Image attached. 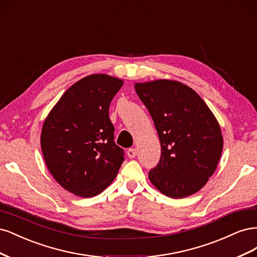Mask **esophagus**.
<instances>
[{"label":"esophagus","mask_w":257,"mask_h":257,"mask_svg":"<svg viewBox=\"0 0 257 257\" xmlns=\"http://www.w3.org/2000/svg\"><path fill=\"white\" fill-rule=\"evenodd\" d=\"M136 154H137V151L136 149H134V148H131V149L127 150V157L130 159H134L136 157Z\"/></svg>","instance_id":"34e87169"}]
</instances>
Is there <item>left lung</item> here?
Listing matches in <instances>:
<instances>
[{
    "instance_id": "8db88e82",
    "label": "left lung",
    "mask_w": 257,
    "mask_h": 257,
    "mask_svg": "<svg viewBox=\"0 0 257 257\" xmlns=\"http://www.w3.org/2000/svg\"><path fill=\"white\" fill-rule=\"evenodd\" d=\"M161 143L151 183L164 195L183 198L198 192L215 172L223 149L219 122L197 93L179 81L136 83Z\"/></svg>"
}]
</instances>
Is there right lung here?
<instances>
[{
	"label": "right lung",
	"mask_w": 257,
	"mask_h": 257,
	"mask_svg": "<svg viewBox=\"0 0 257 257\" xmlns=\"http://www.w3.org/2000/svg\"><path fill=\"white\" fill-rule=\"evenodd\" d=\"M122 84L105 74L84 77L65 91L44 122L41 147L46 165L62 188L77 196L102 193L124 161L108 112Z\"/></svg>",
	"instance_id": "1"
}]
</instances>
